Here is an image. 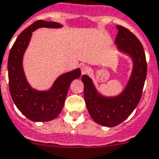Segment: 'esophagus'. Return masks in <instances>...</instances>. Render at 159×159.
Masks as SVG:
<instances>
[{"instance_id":"34e87169","label":"esophagus","mask_w":159,"mask_h":159,"mask_svg":"<svg viewBox=\"0 0 159 159\" xmlns=\"http://www.w3.org/2000/svg\"><path fill=\"white\" fill-rule=\"evenodd\" d=\"M89 70H90V68H89V66H81V74H87L88 72L89 71Z\"/></svg>"}]
</instances>
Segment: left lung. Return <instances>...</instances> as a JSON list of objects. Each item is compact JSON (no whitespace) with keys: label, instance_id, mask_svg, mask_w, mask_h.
Wrapping results in <instances>:
<instances>
[{"label":"left lung","instance_id":"1","mask_svg":"<svg viewBox=\"0 0 159 159\" xmlns=\"http://www.w3.org/2000/svg\"><path fill=\"white\" fill-rule=\"evenodd\" d=\"M118 33L115 43L121 51L130 55L134 69L125 90L115 98H103L95 89L90 78L81 77L84 84V98L91 118L99 125L113 127L130 115L139 103L147 73V63L142 43L128 29L117 25Z\"/></svg>","mask_w":159,"mask_h":159}]
</instances>
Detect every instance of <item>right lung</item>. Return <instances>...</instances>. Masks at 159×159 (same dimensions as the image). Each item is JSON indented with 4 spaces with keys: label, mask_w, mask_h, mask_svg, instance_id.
<instances>
[{
    "label": "right lung",
    "mask_w": 159,
    "mask_h": 159,
    "mask_svg": "<svg viewBox=\"0 0 159 159\" xmlns=\"http://www.w3.org/2000/svg\"><path fill=\"white\" fill-rule=\"evenodd\" d=\"M40 27L60 28L61 25L38 20L20 33L9 54V85L15 105L26 118L34 121H47L54 119L61 113L70 83L81 76V70L77 69L61 75L49 91L41 92L32 89L25 77L22 58L32 32Z\"/></svg>",
    "instance_id": "1"
}]
</instances>
